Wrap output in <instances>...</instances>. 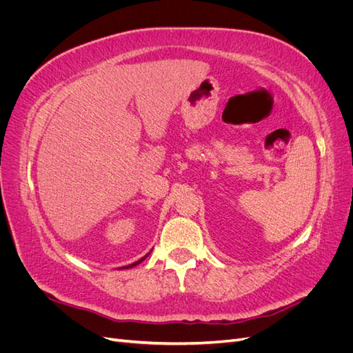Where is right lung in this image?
Masks as SVG:
<instances>
[{"mask_svg": "<svg viewBox=\"0 0 353 353\" xmlns=\"http://www.w3.org/2000/svg\"><path fill=\"white\" fill-rule=\"evenodd\" d=\"M148 254H150V253H148ZM147 258V254L144 256V258H141L140 261H137V262H134V263H131V265H128V266H125V268H132V266H135V265H138V263H140V262H143L144 259Z\"/></svg>", "mask_w": 353, "mask_h": 353, "instance_id": "obj_1", "label": "right lung"}]
</instances>
